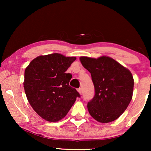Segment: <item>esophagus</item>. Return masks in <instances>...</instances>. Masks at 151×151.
Segmentation results:
<instances>
[{
	"mask_svg": "<svg viewBox=\"0 0 151 151\" xmlns=\"http://www.w3.org/2000/svg\"><path fill=\"white\" fill-rule=\"evenodd\" d=\"M78 93H80V95H81V94H82V88H78Z\"/></svg>",
	"mask_w": 151,
	"mask_h": 151,
	"instance_id": "obj_1",
	"label": "esophagus"
}]
</instances>
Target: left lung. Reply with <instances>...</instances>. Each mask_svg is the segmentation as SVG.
<instances>
[{"label":"left lung","instance_id":"1","mask_svg":"<svg viewBox=\"0 0 151 151\" xmlns=\"http://www.w3.org/2000/svg\"><path fill=\"white\" fill-rule=\"evenodd\" d=\"M83 67L91 73L95 96L88 102L90 115L99 122L117 119L133 97L134 80L129 69L108 56L98 58L82 56Z\"/></svg>","mask_w":151,"mask_h":151}]
</instances>
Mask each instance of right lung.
Listing matches in <instances>:
<instances>
[{"instance_id":"add662e5","label":"right lung","mask_w":151,"mask_h":151,"mask_svg":"<svg viewBox=\"0 0 151 151\" xmlns=\"http://www.w3.org/2000/svg\"><path fill=\"white\" fill-rule=\"evenodd\" d=\"M76 57L60 53L40 55L24 71V88L27 98L37 114L55 122L63 119L80 98L76 88L69 86L72 78L67 73Z\"/></svg>"}]
</instances>
